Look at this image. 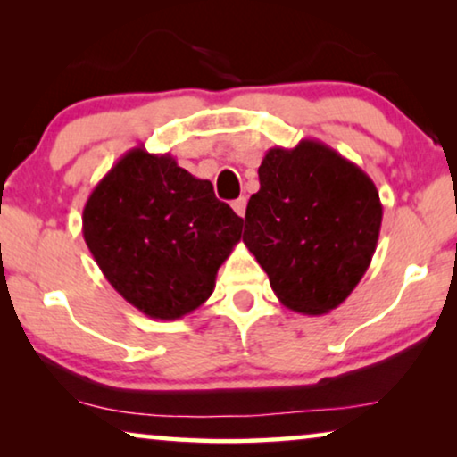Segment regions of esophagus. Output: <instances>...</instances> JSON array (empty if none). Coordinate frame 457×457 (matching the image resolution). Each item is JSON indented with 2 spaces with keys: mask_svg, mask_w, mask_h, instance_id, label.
I'll list each match as a JSON object with an SVG mask.
<instances>
[{
  "mask_svg": "<svg viewBox=\"0 0 457 457\" xmlns=\"http://www.w3.org/2000/svg\"><path fill=\"white\" fill-rule=\"evenodd\" d=\"M230 205H233V210H235V214L237 216H245V208H247V199L245 197H239V199H235V202L233 204H230Z\"/></svg>",
  "mask_w": 457,
  "mask_h": 457,
  "instance_id": "1",
  "label": "esophagus"
}]
</instances>
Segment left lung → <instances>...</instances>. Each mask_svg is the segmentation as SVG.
Here are the masks:
<instances>
[{"label":"left lung","instance_id":"left-lung-1","mask_svg":"<svg viewBox=\"0 0 457 457\" xmlns=\"http://www.w3.org/2000/svg\"><path fill=\"white\" fill-rule=\"evenodd\" d=\"M243 243L278 302L320 316L349 297L377 249L383 204L368 174L320 141L268 149Z\"/></svg>","mask_w":457,"mask_h":457}]
</instances>
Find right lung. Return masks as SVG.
I'll return each instance as SVG.
<instances>
[{"label": "right lung", "instance_id": "right-lung-1", "mask_svg": "<svg viewBox=\"0 0 457 457\" xmlns=\"http://www.w3.org/2000/svg\"><path fill=\"white\" fill-rule=\"evenodd\" d=\"M243 218L170 154L135 147L96 185L83 237L99 270L130 305L177 320L212 295L241 239Z\"/></svg>", "mask_w": 457, "mask_h": 457}]
</instances>
